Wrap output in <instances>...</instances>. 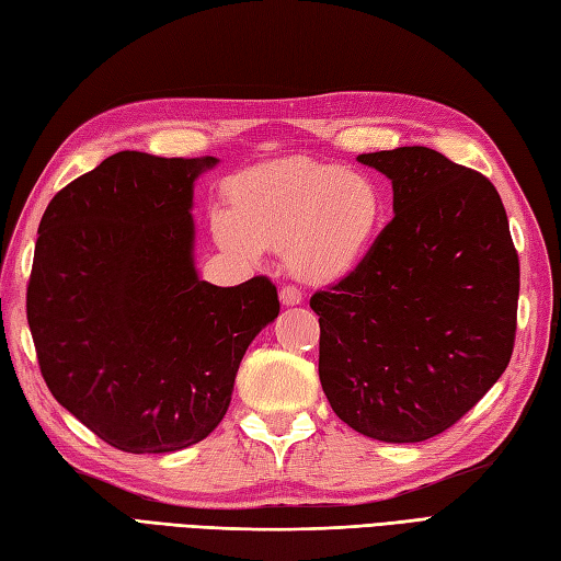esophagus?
<instances>
[{
    "instance_id": "34e87169",
    "label": "esophagus",
    "mask_w": 561,
    "mask_h": 561,
    "mask_svg": "<svg viewBox=\"0 0 561 561\" xmlns=\"http://www.w3.org/2000/svg\"><path fill=\"white\" fill-rule=\"evenodd\" d=\"M279 301H282V306H298L304 301V294L296 289V286H282V291H279Z\"/></svg>"
}]
</instances>
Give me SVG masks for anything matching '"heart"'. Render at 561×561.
Returning <instances> with one entry per match:
<instances>
[{
  "label": "heart",
  "mask_w": 561,
  "mask_h": 561,
  "mask_svg": "<svg viewBox=\"0 0 561 561\" xmlns=\"http://www.w3.org/2000/svg\"><path fill=\"white\" fill-rule=\"evenodd\" d=\"M229 213L210 219L219 249L241 260L282 253L291 275L334 284L354 272L387 221V198L375 179L310 158L260 164L227 186Z\"/></svg>",
  "instance_id": "heart-1"
}]
</instances>
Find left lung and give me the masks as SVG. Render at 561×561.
Segmentation results:
<instances>
[{"mask_svg": "<svg viewBox=\"0 0 561 561\" xmlns=\"http://www.w3.org/2000/svg\"><path fill=\"white\" fill-rule=\"evenodd\" d=\"M392 181L394 217L366 260L310 308L332 411L380 442H423L510 366L518 255L497 188L423 148L358 154Z\"/></svg>", "mask_w": 561, "mask_h": 561, "instance_id": "obj_1", "label": "left lung"}]
</instances>
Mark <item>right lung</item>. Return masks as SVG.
Masks as SVG:
<instances>
[{"instance_id": "1", "label": "right lung", "mask_w": 561, "mask_h": 561, "mask_svg": "<svg viewBox=\"0 0 561 561\" xmlns=\"http://www.w3.org/2000/svg\"><path fill=\"white\" fill-rule=\"evenodd\" d=\"M217 158L122 150L49 201L25 296L41 373L64 409L131 454L205 439L225 419L277 286L203 282L193 181Z\"/></svg>"}]
</instances>
